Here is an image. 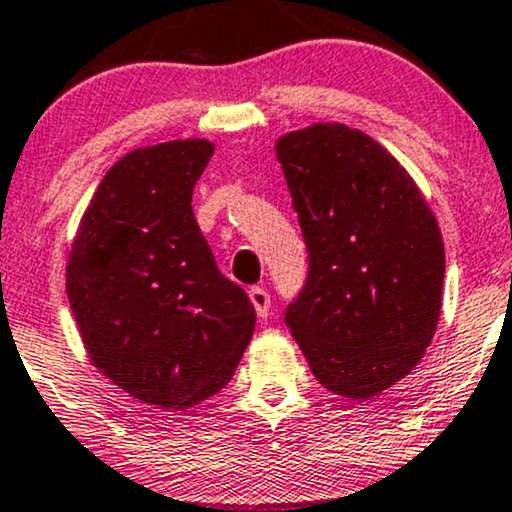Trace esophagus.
<instances>
[{
	"mask_svg": "<svg viewBox=\"0 0 512 512\" xmlns=\"http://www.w3.org/2000/svg\"><path fill=\"white\" fill-rule=\"evenodd\" d=\"M249 297H251V302H254L258 317L266 319L268 312H271V295H268L266 287H251Z\"/></svg>",
	"mask_w": 512,
	"mask_h": 512,
	"instance_id": "obj_1",
	"label": "esophagus"
}]
</instances>
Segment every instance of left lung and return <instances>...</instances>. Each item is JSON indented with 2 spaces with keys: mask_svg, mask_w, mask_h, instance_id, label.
Returning <instances> with one entry per match:
<instances>
[{
  "mask_svg": "<svg viewBox=\"0 0 512 512\" xmlns=\"http://www.w3.org/2000/svg\"><path fill=\"white\" fill-rule=\"evenodd\" d=\"M275 154L309 254L285 324L329 392L372 399L421 363L438 326V222L365 132L317 123L280 137Z\"/></svg>",
  "mask_w": 512,
  "mask_h": 512,
  "instance_id": "left-lung-1",
  "label": "left lung"
}]
</instances>
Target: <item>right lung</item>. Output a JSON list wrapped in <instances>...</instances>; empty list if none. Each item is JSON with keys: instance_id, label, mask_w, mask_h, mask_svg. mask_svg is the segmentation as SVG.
<instances>
[{"instance_id": "1", "label": "right lung", "mask_w": 512, "mask_h": 512, "mask_svg": "<svg viewBox=\"0 0 512 512\" xmlns=\"http://www.w3.org/2000/svg\"><path fill=\"white\" fill-rule=\"evenodd\" d=\"M212 149L174 140L125 154L96 188L67 263L91 363L157 409L220 392L254 336V304L220 273L193 215Z\"/></svg>"}]
</instances>
